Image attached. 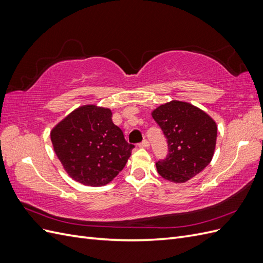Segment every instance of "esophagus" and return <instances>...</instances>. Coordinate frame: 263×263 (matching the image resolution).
Segmentation results:
<instances>
[{
  "label": "esophagus",
  "instance_id": "esophagus-1",
  "mask_svg": "<svg viewBox=\"0 0 263 263\" xmlns=\"http://www.w3.org/2000/svg\"><path fill=\"white\" fill-rule=\"evenodd\" d=\"M149 146H150V144H149V141L147 139H144L139 144V147H141V148H148Z\"/></svg>",
  "mask_w": 263,
  "mask_h": 263
}]
</instances>
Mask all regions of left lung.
<instances>
[{"label":"left lung","instance_id":"8db88e82","mask_svg":"<svg viewBox=\"0 0 263 263\" xmlns=\"http://www.w3.org/2000/svg\"><path fill=\"white\" fill-rule=\"evenodd\" d=\"M151 115L168 142V155L156 162L163 179L186 182L210 164L217 137V126L212 117L181 101L165 103Z\"/></svg>","mask_w":263,"mask_h":263}]
</instances>
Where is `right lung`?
I'll list each match as a JSON object with an SVG mask.
<instances>
[{
  "label": "right lung",
  "instance_id": "right-lung-1",
  "mask_svg": "<svg viewBox=\"0 0 263 263\" xmlns=\"http://www.w3.org/2000/svg\"><path fill=\"white\" fill-rule=\"evenodd\" d=\"M51 142L69 176L84 185L112 181L135 147L112 121L109 108L84 105L74 109L50 133Z\"/></svg>",
  "mask_w": 263,
  "mask_h": 263
}]
</instances>
